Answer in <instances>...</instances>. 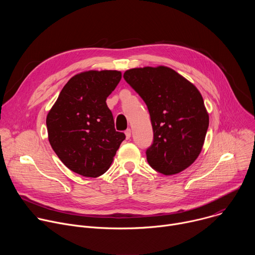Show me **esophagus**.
<instances>
[{
  "instance_id": "1",
  "label": "esophagus",
  "mask_w": 255,
  "mask_h": 255,
  "mask_svg": "<svg viewBox=\"0 0 255 255\" xmlns=\"http://www.w3.org/2000/svg\"><path fill=\"white\" fill-rule=\"evenodd\" d=\"M125 135H126V138L129 139V138L131 137V129H127V130L125 131Z\"/></svg>"
}]
</instances>
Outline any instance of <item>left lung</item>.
<instances>
[{"mask_svg": "<svg viewBox=\"0 0 255 255\" xmlns=\"http://www.w3.org/2000/svg\"><path fill=\"white\" fill-rule=\"evenodd\" d=\"M123 77L148 108L153 129L149 165L164 175L188 168L200 155L209 127L199 90L163 65L131 68Z\"/></svg>", "mask_w": 255, "mask_h": 255, "instance_id": "obj_1", "label": "left lung"}]
</instances>
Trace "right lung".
Wrapping results in <instances>:
<instances>
[{
	"mask_svg": "<svg viewBox=\"0 0 255 255\" xmlns=\"http://www.w3.org/2000/svg\"><path fill=\"white\" fill-rule=\"evenodd\" d=\"M122 78L118 70H88L72 77L46 117L48 140L63 164L76 173H105L125 139L115 130L106 100Z\"/></svg>",
	"mask_w": 255,
	"mask_h": 255,
	"instance_id": "1",
	"label": "right lung"
}]
</instances>
